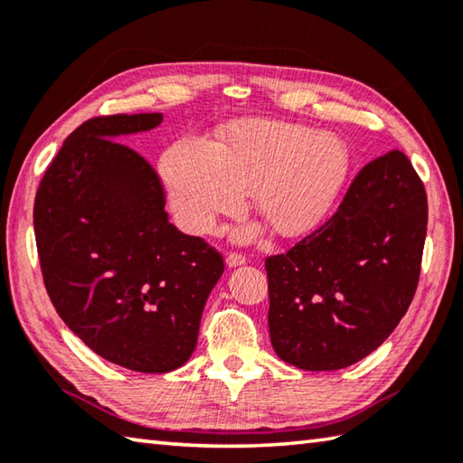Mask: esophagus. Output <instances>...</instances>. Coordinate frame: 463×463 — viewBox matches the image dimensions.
Instances as JSON below:
<instances>
[{
	"label": "esophagus",
	"instance_id": "1",
	"mask_svg": "<svg viewBox=\"0 0 463 463\" xmlns=\"http://www.w3.org/2000/svg\"><path fill=\"white\" fill-rule=\"evenodd\" d=\"M249 259L247 255H242V252H229L226 255V265L229 267H241V265H247Z\"/></svg>",
	"mask_w": 463,
	"mask_h": 463
}]
</instances>
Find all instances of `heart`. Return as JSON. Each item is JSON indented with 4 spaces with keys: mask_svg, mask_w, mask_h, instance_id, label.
Instances as JSON below:
<instances>
[{
    "mask_svg": "<svg viewBox=\"0 0 463 463\" xmlns=\"http://www.w3.org/2000/svg\"><path fill=\"white\" fill-rule=\"evenodd\" d=\"M347 168L339 136L269 120L232 124L219 144L188 136L160 162L176 221L196 237L211 234L221 216L239 214L247 193L275 232H309L329 213Z\"/></svg>",
    "mask_w": 463,
    "mask_h": 463,
    "instance_id": "obj_1",
    "label": "heart"
}]
</instances>
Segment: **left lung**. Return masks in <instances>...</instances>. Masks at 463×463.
<instances>
[{
  "label": "left lung",
  "mask_w": 463,
  "mask_h": 463,
  "mask_svg": "<svg viewBox=\"0 0 463 463\" xmlns=\"http://www.w3.org/2000/svg\"><path fill=\"white\" fill-rule=\"evenodd\" d=\"M425 231L428 196L402 150L361 168L331 219L265 259L277 355L335 371L375 351L413 301Z\"/></svg>",
  "instance_id": "8db88e82"
}]
</instances>
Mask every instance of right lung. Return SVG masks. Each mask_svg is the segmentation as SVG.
Returning <instances> with one entry per match:
<instances>
[{
  "label": "right lung",
  "mask_w": 463,
  "mask_h": 463,
  "mask_svg": "<svg viewBox=\"0 0 463 463\" xmlns=\"http://www.w3.org/2000/svg\"><path fill=\"white\" fill-rule=\"evenodd\" d=\"M160 122L90 118L45 168L33 203L43 285L61 321L99 357L138 373L186 364L224 270L219 250L168 221L150 162L114 140Z\"/></svg>",
  "instance_id": "1"
}]
</instances>
